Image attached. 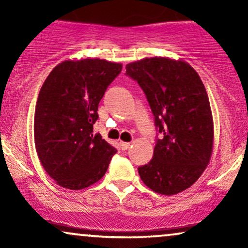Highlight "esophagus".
<instances>
[{"mask_svg": "<svg viewBox=\"0 0 248 248\" xmlns=\"http://www.w3.org/2000/svg\"><path fill=\"white\" fill-rule=\"evenodd\" d=\"M129 146H130L129 142H124V141H120V147H121V149H122V150H127L128 148H129Z\"/></svg>", "mask_w": 248, "mask_h": 248, "instance_id": "34e87169", "label": "esophagus"}]
</instances>
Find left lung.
I'll list each match as a JSON object with an SVG mask.
<instances>
[{
    "label": "left lung",
    "mask_w": 248,
    "mask_h": 248,
    "mask_svg": "<svg viewBox=\"0 0 248 248\" xmlns=\"http://www.w3.org/2000/svg\"><path fill=\"white\" fill-rule=\"evenodd\" d=\"M126 73L143 90L160 139L152 161L139 167L146 186L172 196L190 187L209 164L213 119L201 77L182 59L153 57L126 65Z\"/></svg>",
    "instance_id": "obj_1"
}]
</instances>
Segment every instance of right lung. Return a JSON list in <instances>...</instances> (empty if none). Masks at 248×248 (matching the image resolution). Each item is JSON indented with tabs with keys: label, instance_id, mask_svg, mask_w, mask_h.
Segmentation results:
<instances>
[{
	"label": "right lung",
	"instance_id": "obj_1",
	"mask_svg": "<svg viewBox=\"0 0 248 248\" xmlns=\"http://www.w3.org/2000/svg\"><path fill=\"white\" fill-rule=\"evenodd\" d=\"M122 64L105 59L65 61L39 91L33 120L36 152L58 186L81 190L102 178L114 147L93 134L99 102Z\"/></svg>",
	"mask_w": 248,
	"mask_h": 248
}]
</instances>
